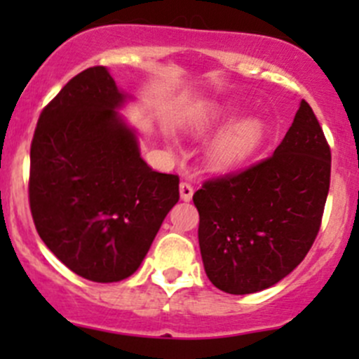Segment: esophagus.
Returning <instances> with one entry per match:
<instances>
[{
	"label": "esophagus",
	"mask_w": 359,
	"mask_h": 359,
	"mask_svg": "<svg viewBox=\"0 0 359 359\" xmlns=\"http://www.w3.org/2000/svg\"><path fill=\"white\" fill-rule=\"evenodd\" d=\"M179 193H180V200L182 201H191V198H193V186L187 182H182L179 186Z\"/></svg>",
	"instance_id": "esophagus-1"
}]
</instances>
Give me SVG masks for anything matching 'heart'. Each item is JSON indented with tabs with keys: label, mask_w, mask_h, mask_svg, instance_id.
Masks as SVG:
<instances>
[{
	"label": "heart",
	"mask_w": 359,
	"mask_h": 359,
	"mask_svg": "<svg viewBox=\"0 0 359 359\" xmlns=\"http://www.w3.org/2000/svg\"><path fill=\"white\" fill-rule=\"evenodd\" d=\"M238 112V106L231 102H217L203 109L194 119L193 130L206 133L222 125ZM266 126L259 118H241L224 128L206 147V165L215 172H231L253 156L262 144Z\"/></svg>",
	"instance_id": "heart-1"
}]
</instances>
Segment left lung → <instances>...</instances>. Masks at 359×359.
I'll list each match as a JSON object with an SVG mask.
<instances>
[{
  "label": "left lung",
  "instance_id": "left-lung-1",
  "mask_svg": "<svg viewBox=\"0 0 359 359\" xmlns=\"http://www.w3.org/2000/svg\"><path fill=\"white\" fill-rule=\"evenodd\" d=\"M330 166L323 130L300 100L273 156L194 193L203 266L219 290H266L302 262L320 231Z\"/></svg>",
  "mask_w": 359,
  "mask_h": 359
}]
</instances>
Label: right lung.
I'll list each match as a JSON object with an SVG mask.
<instances>
[{
    "label": "right lung",
    "mask_w": 359,
    "mask_h": 359,
    "mask_svg": "<svg viewBox=\"0 0 359 359\" xmlns=\"http://www.w3.org/2000/svg\"><path fill=\"white\" fill-rule=\"evenodd\" d=\"M130 100L109 69H86L43 109L31 144L29 203L39 238L95 283L132 276L179 201V177L140 156L137 130L119 112Z\"/></svg>",
    "instance_id": "1"
}]
</instances>
